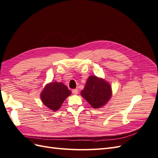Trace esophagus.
I'll return each instance as SVG.
<instances>
[{
  "label": "esophagus",
  "instance_id": "1",
  "mask_svg": "<svg viewBox=\"0 0 158 158\" xmlns=\"http://www.w3.org/2000/svg\"><path fill=\"white\" fill-rule=\"evenodd\" d=\"M72 93L74 94H78V89H75L72 90Z\"/></svg>",
  "mask_w": 158,
  "mask_h": 158
}]
</instances>
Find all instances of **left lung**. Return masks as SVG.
I'll return each instance as SVG.
<instances>
[{
  "instance_id": "1",
  "label": "left lung",
  "mask_w": 158,
  "mask_h": 158,
  "mask_svg": "<svg viewBox=\"0 0 158 158\" xmlns=\"http://www.w3.org/2000/svg\"><path fill=\"white\" fill-rule=\"evenodd\" d=\"M81 94L94 108H99L111 98V89L106 81L92 75L88 78Z\"/></svg>"
}]
</instances>
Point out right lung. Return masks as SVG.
Instances as JSON below:
<instances>
[{
    "instance_id": "add662e5",
    "label": "right lung",
    "mask_w": 158,
    "mask_h": 158,
    "mask_svg": "<svg viewBox=\"0 0 158 158\" xmlns=\"http://www.w3.org/2000/svg\"><path fill=\"white\" fill-rule=\"evenodd\" d=\"M71 94V91L62 83L52 82L45 86L40 98L43 103L51 110H58L65 99Z\"/></svg>"
}]
</instances>
